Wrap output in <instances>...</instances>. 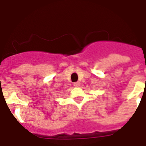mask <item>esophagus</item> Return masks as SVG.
Masks as SVG:
<instances>
[{
	"label": "esophagus",
	"mask_w": 146,
	"mask_h": 146,
	"mask_svg": "<svg viewBox=\"0 0 146 146\" xmlns=\"http://www.w3.org/2000/svg\"><path fill=\"white\" fill-rule=\"evenodd\" d=\"M80 86V82L79 81H77V82H74V87H79Z\"/></svg>",
	"instance_id": "esophagus-1"
}]
</instances>
